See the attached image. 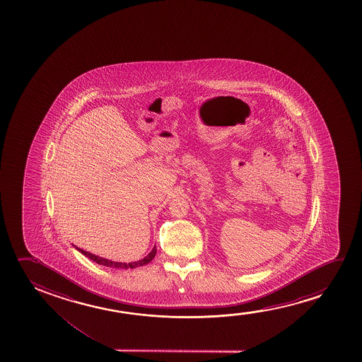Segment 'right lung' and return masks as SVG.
<instances>
[{"label":"right lung","mask_w":362,"mask_h":362,"mask_svg":"<svg viewBox=\"0 0 362 362\" xmlns=\"http://www.w3.org/2000/svg\"><path fill=\"white\" fill-rule=\"evenodd\" d=\"M79 252L83 253L84 256L90 258L91 261H94V262L98 263V264H101V266H105V267L110 268H121V269H129V268H136V267H142V266H146L147 263L151 262L152 259H153L154 256H156V253H157V247H156V245H154V247L152 248V251L146 256V257L141 258L139 261H134V262H115V261H111V259H107V258L100 257V256H96V255H93V253L88 252V251H84L83 248L76 247L75 245H73Z\"/></svg>","instance_id":"add662e5"}]
</instances>
